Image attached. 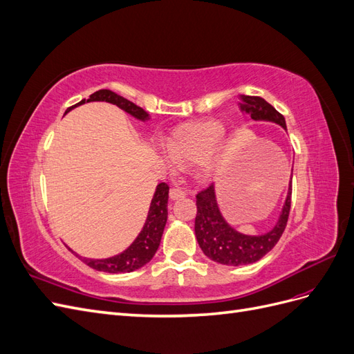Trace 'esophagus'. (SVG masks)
Here are the masks:
<instances>
[{"label": "esophagus", "mask_w": 354, "mask_h": 354, "mask_svg": "<svg viewBox=\"0 0 354 354\" xmlns=\"http://www.w3.org/2000/svg\"><path fill=\"white\" fill-rule=\"evenodd\" d=\"M183 196H186V192L183 189H180V187H171L169 189V198L173 201L178 199V198H183Z\"/></svg>", "instance_id": "esophagus-1"}]
</instances>
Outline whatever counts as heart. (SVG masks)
<instances>
[{"instance_id":"obj_1","label":"heart","mask_w":354,"mask_h":354,"mask_svg":"<svg viewBox=\"0 0 354 354\" xmlns=\"http://www.w3.org/2000/svg\"><path fill=\"white\" fill-rule=\"evenodd\" d=\"M223 133V125L212 120L181 127L169 138L167 159L171 164L199 162V176L207 178L217 168V160L211 153L221 140Z\"/></svg>"}]
</instances>
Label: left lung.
<instances>
[{
  "instance_id": "left-lung-1",
  "label": "left lung",
  "mask_w": 354,
  "mask_h": 354,
  "mask_svg": "<svg viewBox=\"0 0 354 354\" xmlns=\"http://www.w3.org/2000/svg\"><path fill=\"white\" fill-rule=\"evenodd\" d=\"M241 100L242 112L248 113L254 121L274 122L286 130L283 115L264 99L259 95H241ZM291 194L292 177L289 180L288 195L274 227L259 236H251V234L239 233L224 220L218 208L214 185L201 190L196 195L198 212L195 218V234L201 250L208 259L224 266H245L259 261L273 250L282 236L291 211Z\"/></svg>"
}]
</instances>
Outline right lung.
<instances>
[{
  "label": "right lung",
  "mask_w": 354,
  "mask_h": 354,
  "mask_svg": "<svg viewBox=\"0 0 354 354\" xmlns=\"http://www.w3.org/2000/svg\"><path fill=\"white\" fill-rule=\"evenodd\" d=\"M87 102H108L112 104H116L118 108H121L127 113L137 118L140 121H147L149 113L142 109L140 106L134 104L133 102L124 99L122 95H118L116 93L111 90H99L90 95ZM85 99H82L80 103H77L72 108H69L65 113H68L71 109L77 108L80 104H84ZM168 185L159 183L156 186L155 195L151 202V208L147 212V218L142 232L138 233V236L134 239V242L128 246V248L109 259L102 260H93V259H82L78 254H75L80 260H82L85 264L90 266L91 269L106 272V273H128L140 269L145 264H147L153 259L155 252L159 248L160 238H162L164 227L168 217Z\"/></svg>",
  "instance_id": "1"
}]
</instances>
